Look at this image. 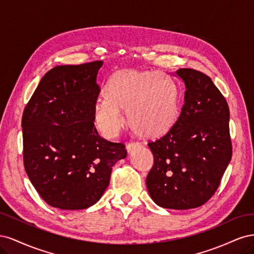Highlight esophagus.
Here are the masks:
<instances>
[{
  "instance_id": "obj_1",
  "label": "esophagus",
  "mask_w": 254,
  "mask_h": 254,
  "mask_svg": "<svg viewBox=\"0 0 254 254\" xmlns=\"http://www.w3.org/2000/svg\"><path fill=\"white\" fill-rule=\"evenodd\" d=\"M141 148V144L140 143H129L127 144L126 146V149H127V152L128 153H132L135 149H139Z\"/></svg>"
}]
</instances>
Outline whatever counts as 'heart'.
Returning <instances> with one entry per match:
<instances>
[{
  "instance_id": "obj_1",
  "label": "heart",
  "mask_w": 254,
  "mask_h": 254,
  "mask_svg": "<svg viewBox=\"0 0 254 254\" xmlns=\"http://www.w3.org/2000/svg\"><path fill=\"white\" fill-rule=\"evenodd\" d=\"M105 98L94 105L96 127L107 137L117 136L128 113L133 131L156 139L175 126L179 117V92L175 82L151 71L122 70L113 73L104 90Z\"/></svg>"
}]
</instances>
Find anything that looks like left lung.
Returning a JSON list of instances; mask_svg holds the SVG:
<instances>
[{
    "label": "left lung",
    "instance_id": "8db88e82",
    "mask_svg": "<svg viewBox=\"0 0 254 254\" xmlns=\"http://www.w3.org/2000/svg\"><path fill=\"white\" fill-rule=\"evenodd\" d=\"M176 74L187 88L184 104L171 131L148 143L153 166L146 186L158 205L188 210L215 194L231 161L230 111L209 76L184 67Z\"/></svg>",
    "mask_w": 254,
    "mask_h": 254
}]
</instances>
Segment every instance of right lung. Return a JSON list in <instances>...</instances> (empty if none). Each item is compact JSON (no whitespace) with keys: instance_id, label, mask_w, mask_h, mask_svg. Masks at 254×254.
<instances>
[{"instance_id":"obj_1","label":"right lung","mask_w":254,"mask_h":254,"mask_svg":"<svg viewBox=\"0 0 254 254\" xmlns=\"http://www.w3.org/2000/svg\"><path fill=\"white\" fill-rule=\"evenodd\" d=\"M103 61L57 65L45 74L22 117L23 162L43 200L61 210L96 203L109 186L125 145L105 140L94 127Z\"/></svg>"}]
</instances>
